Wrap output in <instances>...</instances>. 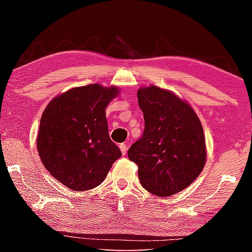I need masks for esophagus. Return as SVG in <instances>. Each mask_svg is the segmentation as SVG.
<instances>
[{
    "instance_id": "34e87169",
    "label": "esophagus",
    "mask_w": 252,
    "mask_h": 252,
    "mask_svg": "<svg viewBox=\"0 0 252 252\" xmlns=\"http://www.w3.org/2000/svg\"><path fill=\"white\" fill-rule=\"evenodd\" d=\"M119 147H120V150L122 152V155H126V143H121Z\"/></svg>"
}]
</instances>
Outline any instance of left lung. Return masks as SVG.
<instances>
[{
	"label": "left lung",
	"mask_w": 252,
	"mask_h": 252,
	"mask_svg": "<svg viewBox=\"0 0 252 252\" xmlns=\"http://www.w3.org/2000/svg\"><path fill=\"white\" fill-rule=\"evenodd\" d=\"M144 131L127 157L139 167L144 189L170 197L189 187L206 163V140L194 111L172 92L155 85L138 91Z\"/></svg>",
	"instance_id": "left-lung-1"
}]
</instances>
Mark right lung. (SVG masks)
Masks as SVG:
<instances>
[{
	"mask_svg": "<svg viewBox=\"0 0 252 252\" xmlns=\"http://www.w3.org/2000/svg\"><path fill=\"white\" fill-rule=\"evenodd\" d=\"M118 89L89 84L59 95L40 121L37 151L46 170L72 190L100 185L121 151L110 139L105 108Z\"/></svg>",
	"mask_w": 252,
	"mask_h": 252,
	"instance_id": "right-lung-1",
	"label": "right lung"
}]
</instances>
